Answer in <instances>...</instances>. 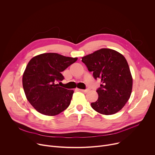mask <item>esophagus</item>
<instances>
[{
  "label": "esophagus",
  "instance_id": "esophagus-1",
  "mask_svg": "<svg viewBox=\"0 0 155 155\" xmlns=\"http://www.w3.org/2000/svg\"><path fill=\"white\" fill-rule=\"evenodd\" d=\"M78 90H80V91H83V92H85V93H87V92H88V91H89V89H85V90H83V89H78Z\"/></svg>",
  "mask_w": 155,
  "mask_h": 155
}]
</instances>
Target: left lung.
<instances>
[{"label":"left lung","instance_id":"obj_1","mask_svg":"<svg viewBox=\"0 0 155 155\" xmlns=\"http://www.w3.org/2000/svg\"><path fill=\"white\" fill-rule=\"evenodd\" d=\"M89 71L101 84L97 90L98 100L91 104L92 108L103 115L119 111L129 100L133 79L127 61L123 55L110 48H101L82 57Z\"/></svg>","mask_w":155,"mask_h":155}]
</instances>
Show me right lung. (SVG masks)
<instances>
[{"label":"right lung","instance_id":"obj_1","mask_svg":"<svg viewBox=\"0 0 155 155\" xmlns=\"http://www.w3.org/2000/svg\"><path fill=\"white\" fill-rule=\"evenodd\" d=\"M77 60L55 53L42 54L30 60L22 84L27 99L37 111L54 116L68 107L74 91L57 83L64 79L61 72Z\"/></svg>","mask_w":155,"mask_h":155}]
</instances>
